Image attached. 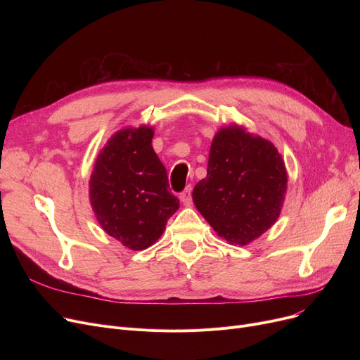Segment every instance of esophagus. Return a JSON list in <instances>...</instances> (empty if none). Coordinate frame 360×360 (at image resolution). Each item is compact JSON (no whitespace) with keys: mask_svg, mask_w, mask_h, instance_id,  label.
Instances as JSON below:
<instances>
[{"mask_svg":"<svg viewBox=\"0 0 360 360\" xmlns=\"http://www.w3.org/2000/svg\"><path fill=\"white\" fill-rule=\"evenodd\" d=\"M179 200L182 202V205L185 207H190L193 204V195H191V185H188L185 190L181 193Z\"/></svg>","mask_w":360,"mask_h":360,"instance_id":"esophagus-1","label":"esophagus"}]
</instances>
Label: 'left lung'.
<instances>
[{"instance_id": "obj_1", "label": "left lung", "mask_w": 360, "mask_h": 360, "mask_svg": "<svg viewBox=\"0 0 360 360\" xmlns=\"http://www.w3.org/2000/svg\"><path fill=\"white\" fill-rule=\"evenodd\" d=\"M286 190L288 172L274 144L233 124L214 136L207 176L193 200L220 238L247 245L276 223Z\"/></svg>"}]
</instances>
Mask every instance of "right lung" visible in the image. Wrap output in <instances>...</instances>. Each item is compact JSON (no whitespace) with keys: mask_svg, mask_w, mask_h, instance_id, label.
Instances as JSON below:
<instances>
[{"mask_svg":"<svg viewBox=\"0 0 360 360\" xmlns=\"http://www.w3.org/2000/svg\"><path fill=\"white\" fill-rule=\"evenodd\" d=\"M153 136L147 125L115 132L101 150L89 182L90 204L102 229L134 251L153 245L179 209L151 146Z\"/></svg>","mask_w":360,"mask_h":360,"instance_id":"add662e5","label":"right lung"}]
</instances>
